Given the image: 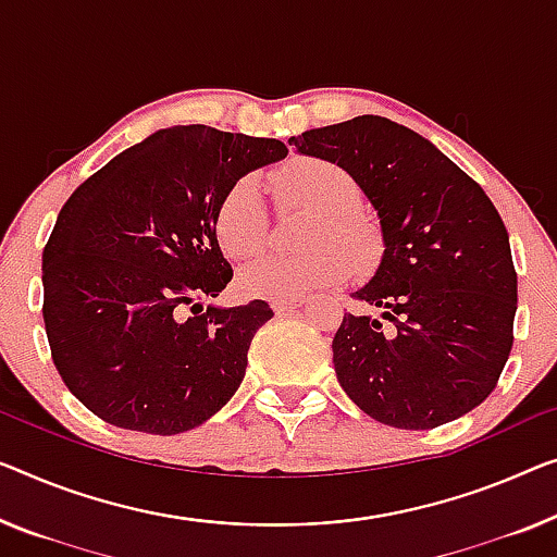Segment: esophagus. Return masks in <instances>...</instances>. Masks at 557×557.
<instances>
[{
	"label": "esophagus",
	"mask_w": 557,
	"mask_h": 557,
	"mask_svg": "<svg viewBox=\"0 0 557 557\" xmlns=\"http://www.w3.org/2000/svg\"><path fill=\"white\" fill-rule=\"evenodd\" d=\"M310 297H282V300H272V310L275 312H289V310H297V307H302Z\"/></svg>",
	"instance_id": "obj_1"
}]
</instances>
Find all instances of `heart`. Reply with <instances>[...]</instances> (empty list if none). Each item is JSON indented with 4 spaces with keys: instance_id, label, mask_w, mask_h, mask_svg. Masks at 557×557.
<instances>
[{
    "instance_id": "obj_1",
    "label": "heart",
    "mask_w": 557,
    "mask_h": 557,
    "mask_svg": "<svg viewBox=\"0 0 557 557\" xmlns=\"http://www.w3.org/2000/svg\"><path fill=\"white\" fill-rule=\"evenodd\" d=\"M282 202L318 210L305 252H264L245 264L239 285L257 297H305L335 285L350 270H370L383 250V232L360 207V185L343 164L322 157H297L272 174ZM214 235L227 257H247L268 237V210L255 177H239L214 210Z\"/></svg>"
}]
</instances>
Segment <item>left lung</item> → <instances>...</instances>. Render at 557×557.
Masks as SVG:
<instances>
[{
	"label": "left lung",
	"instance_id": "left-lung-1",
	"mask_svg": "<svg viewBox=\"0 0 557 557\" xmlns=\"http://www.w3.org/2000/svg\"><path fill=\"white\" fill-rule=\"evenodd\" d=\"M302 154L350 170L385 255L332 339L339 385L389 428L430 430L493 393L512 350L518 275L491 197L437 147L377 114L302 132Z\"/></svg>",
	"mask_w": 557,
	"mask_h": 557
}]
</instances>
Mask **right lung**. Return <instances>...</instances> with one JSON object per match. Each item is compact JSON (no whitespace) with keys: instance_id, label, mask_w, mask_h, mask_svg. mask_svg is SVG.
<instances>
[{"instance_id":"add662e5","label":"right lung","mask_w":557,"mask_h":557,"mask_svg":"<svg viewBox=\"0 0 557 557\" xmlns=\"http://www.w3.org/2000/svg\"><path fill=\"white\" fill-rule=\"evenodd\" d=\"M287 154L207 124L160 129L66 199L41 255L54 368L110 425L177 435L237 393L272 307H207L232 280L214 235L222 195Z\"/></svg>"}]
</instances>
